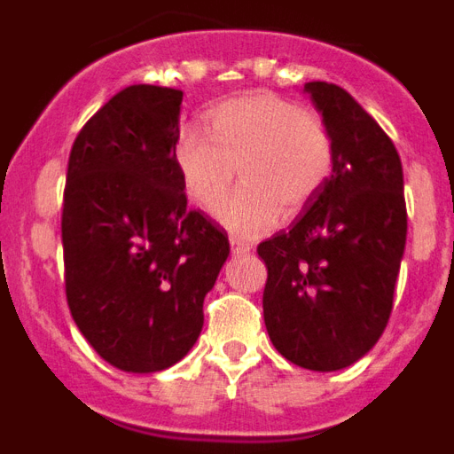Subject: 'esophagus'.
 I'll use <instances>...</instances> for the list:
<instances>
[{
  "instance_id": "34e87169",
  "label": "esophagus",
  "mask_w": 454,
  "mask_h": 454,
  "mask_svg": "<svg viewBox=\"0 0 454 454\" xmlns=\"http://www.w3.org/2000/svg\"><path fill=\"white\" fill-rule=\"evenodd\" d=\"M230 243H231V250H234V254H246V252L252 250V243L239 239V236H230Z\"/></svg>"
}]
</instances>
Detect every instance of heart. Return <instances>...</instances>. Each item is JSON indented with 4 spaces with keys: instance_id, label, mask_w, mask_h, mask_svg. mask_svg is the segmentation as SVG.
<instances>
[{
    "instance_id": "1",
    "label": "heart",
    "mask_w": 454,
    "mask_h": 454,
    "mask_svg": "<svg viewBox=\"0 0 454 454\" xmlns=\"http://www.w3.org/2000/svg\"><path fill=\"white\" fill-rule=\"evenodd\" d=\"M208 131L186 127L177 159L188 198L215 208L239 166L240 186L218 208L220 223L239 236L266 234L298 215L318 195L334 163L327 124L318 114L272 92H247L208 111Z\"/></svg>"
}]
</instances>
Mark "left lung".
<instances>
[{"label": "left lung", "mask_w": 454, "mask_h": 454, "mask_svg": "<svg viewBox=\"0 0 454 454\" xmlns=\"http://www.w3.org/2000/svg\"><path fill=\"white\" fill-rule=\"evenodd\" d=\"M332 136V175L304 214L256 252L268 268L263 320L295 366L340 371L382 336L407 240L393 140L336 83L309 82Z\"/></svg>", "instance_id": "8db88e82"}]
</instances>
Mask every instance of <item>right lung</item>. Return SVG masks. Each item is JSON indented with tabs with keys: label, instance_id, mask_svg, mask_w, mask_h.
<instances>
[{
	"label": "right lung",
	"instance_id": "right-lung-1",
	"mask_svg": "<svg viewBox=\"0 0 454 454\" xmlns=\"http://www.w3.org/2000/svg\"><path fill=\"white\" fill-rule=\"evenodd\" d=\"M182 95L124 88L83 124L67 161V307L95 352L127 372L186 356L230 256L224 230L186 204L175 159Z\"/></svg>",
	"mask_w": 454,
	"mask_h": 454
}]
</instances>
